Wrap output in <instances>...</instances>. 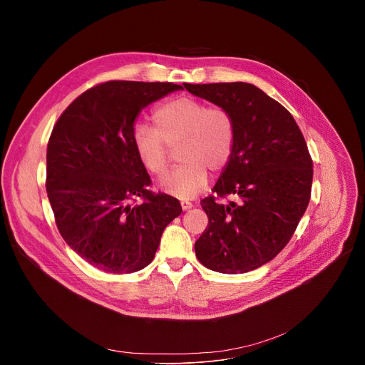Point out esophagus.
Masks as SVG:
<instances>
[{"mask_svg":"<svg viewBox=\"0 0 365 365\" xmlns=\"http://www.w3.org/2000/svg\"><path fill=\"white\" fill-rule=\"evenodd\" d=\"M180 206H182L183 211H187V210H190V207L193 206V203L189 202V200H182V202H180Z\"/></svg>","mask_w":365,"mask_h":365,"instance_id":"34e87169","label":"esophagus"}]
</instances>
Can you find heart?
<instances>
[{"mask_svg": "<svg viewBox=\"0 0 365 365\" xmlns=\"http://www.w3.org/2000/svg\"><path fill=\"white\" fill-rule=\"evenodd\" d=\"M154 127L138 123L133 145L143 168L162 176L169 168V148L178 144L180 165L162 179L160 187L179 199L196 196L207 183L210 172H221L231 160L237 127L232 114L221 106H207L193 96L163 102L153 113Z\"/></svg>", "mask_w": 365, "mask_h": 365, "instance_id": "obj_1", "label": "heart"}]
</instances>
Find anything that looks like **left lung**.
Segmentation results:
<instances>
[{"label": "left lung", "mask_w": 365, "mask_h": 365, "mask_svg": "<svg viewBox=\"0 0 365 365\" xmlns=\"http://www.w3.org/2000/svg\"><path fill=\"white\" fill-rule=\"evenodd\" d=\"M183 85L225 107L237 127L232 158L212 189L237 200H200L210 222L195 242L196 257L218 273L255 270L286 247L309 205L314 163L304 137L282 103L251 83Z\"/></svg>", "instance_id": "left-lung-1"}]
</instances>
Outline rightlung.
Segmentation results:
<instances>
[{
  "label": "right lung",
  "instance_id": "obj_1",
  "mask_svg": "<svg viewBox=\"0 0 365 365\" xmlns=\"http://www.w3.org/2000/svg\"><path fill=\"white\" fill-rule=\"evenodd\" d=\"M182 89L172 82L110 81L79 95L47 144L46 190L66 244L93 267L134 273L151 263L179 200L147 189L134 145L135 117ZM137 197L142 199L134 205Z\"/></svg>",
  "mask_w": 365,
  "mask_h": 365
}]
</instances>
